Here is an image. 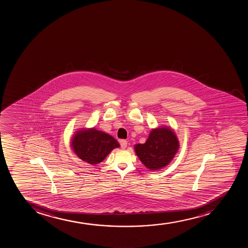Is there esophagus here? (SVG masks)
Instances as JSON below:
<instances>
[{"label":"esophagus","instance_id":"obj_1","mask_svg":"<svg viewBox=\"0 0 248 248\" xmlns=\"http://www.w3.org/2000/svg\"><path fill=\"white\" fill-rule=\"evenodd\" d=\"M120 146L122 147L123 149H124L128 146V141H126V140H121L120 141Z\"/></svg>","mask_w":248,"mask_h":248}]
</instances>
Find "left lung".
<instances>
[{
    "instance_id": "8db88e82",
    "label": "left lung",
    "mask_w": 248,
    "mask_h": 248,
    "mask_svg": "<svg viewBox=\"0 0 248 248\" xmlns=\"http://www.w3.org/2000/svg\"><path fill=\"white\" fill-rule=\"evenodd\" d=\"M179 149L178 137L166 125L152 128L145 143L134 146L139 160L149 170H159L167 166Z\"/></svg>"
}]
</instances>
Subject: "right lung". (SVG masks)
Here are the masks:
<instances>
[{
    "label": "right lung",
    "instance_id": "obj_1",
    "mask_svg": "<svg viewBox=\"0 0 248 248\" xmlns=\"http://www.w3.org/2000/svg\"><path fill=\"white\" fill-rule=\"evenodd\" d=\"M70 146L78 157L94 165L103 161L120 144L108 133L95 128H83L75 132Z\"/></svg>",
    "mask_w": 248,
    "mask_h": 248
}]
</instances>
